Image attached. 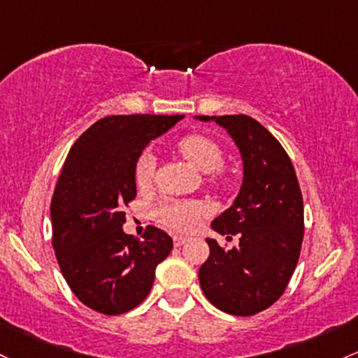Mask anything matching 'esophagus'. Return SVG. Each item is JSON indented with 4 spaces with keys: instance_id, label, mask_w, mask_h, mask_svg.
<instances>
[{
    "instance_id": "1",
    "label": "esophagus",
    "mask_w": 358,
    "mask_h": 358,
    "mask_svg": "<svg viewBox=\"0 0 358 358\" xmlns=\"http://www.w3.org/2000/svg\"><path fill=\"white\" fill-rule=\"evenodd\" d=\"M187 241H188L187 236H178V234H176V236H173V245H175V246L185 245Z\"/></svg>"
}]
</instances>
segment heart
I'll return each instance as SVG.
<instances>
[{"label":"heart","mask_w":358,"mask_h":358,"mask_svg":"<svg viewBox=\"0 0 358 358\" xmlns=\"http://www.w3.org/2000/svg\"><path fill=\"white\" fill-rule=\"evenodd\" d=\"M178 151L203 173L215 171L222 164L224 152L221 146L203 134H190L180 139ZM136 183L139 188H148L155 176V156L152 152L144 151L136 163ZM207 209L197 202H164L156 209V217L161 224L176 231H194L202 221Z\"/></svg>","instance_id":"1"}]
</instances>
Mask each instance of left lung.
Segmentation results:
<instances>
[{"mask_svg": "<svg viewBox=\"0 0 358 358\" xmlns=\"http://www.w3.org/2000/svg\"><path fill=\"white\" fill-rule=\"evenodd\" d=\"M215 122L236 144L243 183L229 209L212 229L238 234L239 245L222 250L207 238L210 255L199 280L210 304L234 316L270 308L284 294L296 270L304 238V203L287 152L265 127L248 115L195 117Z\"/></svg>", "mask_w": 358, "mask_h": 358, "instance_id": "obj_1", "label": "left lung"}]
</instances>
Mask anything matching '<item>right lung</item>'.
Masks as SVG:
<instances>
[{
    "label": "right lung",
    "instance_id": "add662e5",
    "mask_svg": "<svg viewBox=\"0 0 358 358\" xmlns=\"http://www.w3.org/2000/svg\"><path fill=\"white\" fill-rule=\"evenodd\" d=\"M183 115L103 117L71 148L52 202V246L66 282L85 306L122 314L148 297L156 266L173 239L148 226L143 239L125 234L122 207L134 200L136 163L144 148Z\"/></svg>",
    "mask_w": 358,
    "mask_h": 358
}]
</instances>
